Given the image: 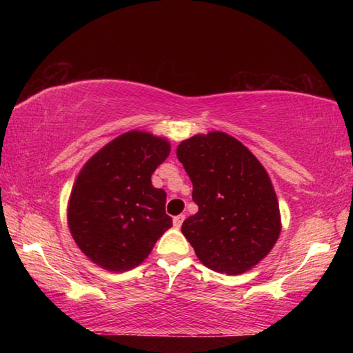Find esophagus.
Returning a JSON list of instances; mask_svg holds the SVG:
<instances>
[{
	"instance_id": "esophagus-1",
	"label": "esophagus",
	"mask_w": 353,
	"mask_h": 353,
	"mask_svg": "<svg viewBox=\"0 0 353 353\" xmlns=\"http://www.w3.org/2000/svg\"><path fill=\"white\" fill-rule=\"evenodd\" d=\"M183 219H185V214H177V216L172 218V224H174V227H181Z\"/></svg>"
}]
</instances>
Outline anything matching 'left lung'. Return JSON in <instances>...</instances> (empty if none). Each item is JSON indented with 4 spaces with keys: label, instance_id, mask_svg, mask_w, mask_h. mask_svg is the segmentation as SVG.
<instances>
[{
    "label": "left lung",
    "instance_id": "obj_1",
    "mask_svg": "<svg viewBox=\"0 0 353 353\" xmlns=\"http://www.w3.org/2000/svg\"><path fill=\"white\" fill-rule=\"evenodd\" d=\"M193 182L198 213L182 234L202 265L229 276L255 266L280 235L276 191L249 149L224 132L194 135L177 148Z\"/></svg>",
    "mask_w": 353,
    "mask_h": 353
}]
</instances>
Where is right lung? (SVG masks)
Here are the masks:
<instances>
[{
  "label": "right lung",
  "mask_w": 353,
  "mask_h": 353,
  "mask_svg": "<svg viewBox=\"0 0 353 353\" xmlns=\"http://www.w3.org/2000/svg\"><path fill=\"white\" fill-rule=\"evenodd\" d=\"M170 155V143L152 134L126 132L88 160L71 190L68 225L93 263L124 272L139 266L172 225L166 193L152 172Z\"/></svg>",
  "instance_id": "right-lung-1"
}]
</instances>
